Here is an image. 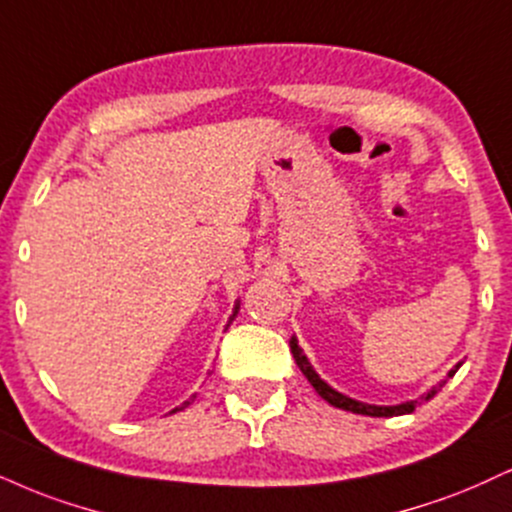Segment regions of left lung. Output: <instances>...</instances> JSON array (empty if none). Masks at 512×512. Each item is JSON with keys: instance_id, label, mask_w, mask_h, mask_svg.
<instances>
[{"instance_id": "left-lung-1", "label": "left lung", "mask_w": 512, "mask_h": 512, "mask_svg": "<svg viewBox=\"0 0 512 512\" xmlns=\"http://www.w3.org/2000/svg\"><path fill=\"white\" fill-rule=\"evenodd\" d=\"M288 346H291V353H293L295 365L300 367V372L305 374L307 381H310V384L315 386V391L319 393V396H322V398L326 400V403L334 405V408H341V410L355 412V415H369V417H396V415H408V412L415 410L417 405H422L424 400L434 398L436 393L441 391V386L446 384V381L451 379L455 372H458L460 365H463V362H458V365H455V367L451 369V372L446 374V379L439 381V384L432 386V389L424 391L420 398H415V400H405V403H398V405H372V403H362V400L350 398V396H346V393L336 391L334 386L326 384V381H324L322 377H319V374L315 372V367L310 365V360H307V355L303 353V348L298 346V338L293 336V338H291V343H288Z\"/></svg>"}]
</instances>
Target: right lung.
Instances as JSON below:
<instances>
[{"label": "right lung", "mask_w": 512, "mask_h": 512, "mask_svg": "<svg viewBox=\"0 0 512 512\" xmlns=\"http://www.w3.org/2000/svg\"><path fill=\"white\" fill-rule=\"evenodd\" d=\"M238 310H240V300H236V305H233V315L229 317V324H226V329H229V326H231V322H233V319H236V315H238ZM190 400H195V396H190V398L186 400V403H183V405H178V408H174V410H171V412H176V410H183V408H188V405H190Z\"/></svg>", "instance_id": "add662e5"}]
</instances>
